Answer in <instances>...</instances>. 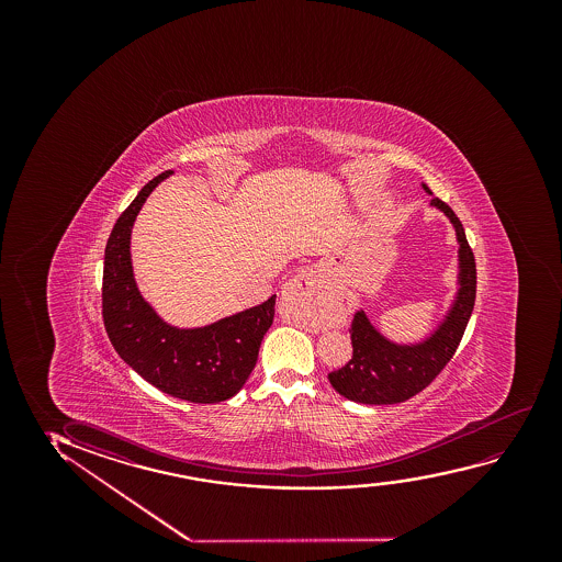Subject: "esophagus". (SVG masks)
<instances>
[{
  "instance_id": "1",
  "label": "esophagus",
  "mask_w": 562,
  "mask_h": 562,
  "mask_svg": "<svg viewBox=\"0 0 562 562\" xmlns=\"http://www.w3.org/2000/svg\"><path fill=\"white\" fill-rule=\"evenodd\" d=\"M295 292L305 297L308 307L326 308L330 305V295L321 290L316 278L311 272H300L285 284L284 293Z\"/></svg>"
}]
</instances>
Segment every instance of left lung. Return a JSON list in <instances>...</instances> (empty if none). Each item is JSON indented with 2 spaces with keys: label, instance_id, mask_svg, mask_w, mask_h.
Returning <instances> with one entry per match:
<instances>
[{
  "label": "left lung",
  "instance_id": "8db88e82",
  "mask_svg": "<svg viewBox=\"0 0 562 562\" xmlns=\"http://www.w3.org/2000/svg\"><path fill=\"white\" fill-rule=\"evenodd\" d=\"M424 190L428 188L424 186ZM431 205L451 218L461 244V290L453 308L430 339L413 347L390 344L359 311L349 328L353 355L346 367L328 374L331 387L347 400L367 405H393L411 400L436 380L461 344L476 301V259L453 209L439 198H434Z\"/></svg>",
  "mask_w": 562,
  "mask_h": 562
}]
</instances>
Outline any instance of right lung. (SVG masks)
I'll list each match as a JSON object with an SVG mask.
<instances>
[{
	"instance_id": "right-lung-1",
	"label": "right lung",
	"mask_w": 562,
	"mask_h": 562,
	"mask_svg": "<svg viewBox=\"0 0 562 562\" xmlns=\"http://www.w3.org/2000/svg\"><path fill=\"white\" fill-rule=\"evenodd\" d=\"M169 175L172 170L149 180L111 231L101 285L103 324L121 359L157 390L192 403H218L236 395L255 369L277 295L195 330H178L155 315L132 277L131 232L147 195Z\"/></svg>"
}]
</instances>
